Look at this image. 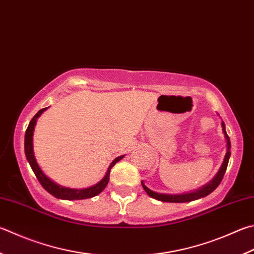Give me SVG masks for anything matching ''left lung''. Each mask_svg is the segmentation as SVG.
<instances>
[{"mask_svg":"<svg viewBox=\"0 0 254 254\" xmlns=\"http://www.w3.org/2000/svg\"><path fill=\"white\" fill-rule=\"evenodd\" d=\"M221 126H222V131L224 133L225 141H227V153H225L224 160L222 164H221L218 173L214 175V178L212 179L210 182H207L203 187H201L194 191L181 193V194H167V193H158L150 190L146 184L144 183V181H141L142 187L144 189V191L147 193V195L153 197L155 200H159L162 202H170V203H183V202H191L197 199H201V197H204L206 195H209L211 192H213L215 189L219 187L221 181H222L225 170H227V167H228L229 159L230 156H231V152H230V150H231V142H230V137L227 134V131H225V124L223 121L221 122Z\"/></svg>","mask_w":254,"mask_h":254,"instance_id":"obj_1","label":"left lung"}]
</instances>
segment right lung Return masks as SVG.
<instances>
[{
    "mask_svg": "<svg viewBox=\"0 0 254 254\" xmlns=\"http://www.w3.org/2000/svg\"><path fill=\"white\" fill-rule=\"evenodd\" d=\"M45 110H48V108L40 110V111L34 115L33 119L31 120L29 127L26 128L25 139H24V151H25L26 160L27 162L30 163L31 168L35 174V177L38 178L39 182L41 183V186H42L45 190L50 193V194H52L53 196L58 197V199H62V200H83V199H89V197H93L95 195L100 194V193L104 190L105 187L108 186L109 180H110V171H111V169L114 167L115 163L119 162L120 160H122L126 155H120L118 158H115L112 161V163L110 164L108 171L105 173L103 179L96 184H94V186L85 188V189H71V188L60 186V184L54 182L53 180H51L48 175L42 171V169L40 168V165L34 155V150H33L34 127L38 119L41 117V114H42Z\"/></svg>",
    "mask_w": 254,
    "mask_h": 254,
    "instance_id": "add662e5",
    "label": "right lung"
}]
</instances>
